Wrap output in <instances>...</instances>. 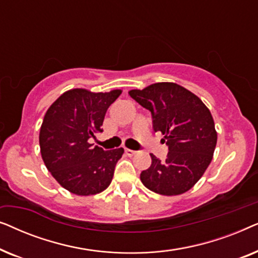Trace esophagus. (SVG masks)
<instances>
[{
	"label": "esophagus",
	"mask_w": 258,
	"mask_h": 258,
	"mask_svg": "<svg viewBox=\"0 0 258 258\" xmlns=\"http://www.w3.org/2000/svg\"><path fill=\"white\" fill-rule=\"evenodd\" d=\"M124 151H125V154L128 155V156H134V155L136 154V151L135 150H132V149H128V148H125L124 149Z\"/></svg>",
	"instance_id": "1"
}]
</instances>
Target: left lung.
I'll use <instances>...</instances> for the list:
<instances>
[{
    "label": "left lung",
    "mask_w": 258,
    "mask_h": 258,
    "mask_svg": "<svg viewBox=\"0 0 258 258\" xmlns=\"http://www.w3.org/2000/svg\"><path fill=\"white\" fill-rule=\"evenodd\" d=\"M129 95L153 116L155 132L164 135L165 161L150 154L151 165L141 172L146 188L164 196L188 191L209 167L217 143L214 118L195 94L172 82H160Z\"/></svg>",
    "instance_id": "1"
}]
</instances>
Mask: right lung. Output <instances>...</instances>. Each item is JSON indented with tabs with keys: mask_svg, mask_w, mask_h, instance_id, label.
I'll return each instance as SVG.
<instances>
[{
	"mask_svg": "<svg viewBox=\"0 0 258 258\" xmlns=\"http://www.w3.org/2000/svg\"><path fill=\"white\" fill-rule=\"evenodd\" d=\"M122 90L109 93L76 88L63 93L45 112L40 130L42 160L63 188L79 196L95 195L111 183L123 148L104 151L89 140L102 133L108 108Z\"/></svg>",
	"mask_w": 258,
	"mask_h": 258,
	"instance_id": "add662e5",
	"label": "right lung"
}]
</instances>
